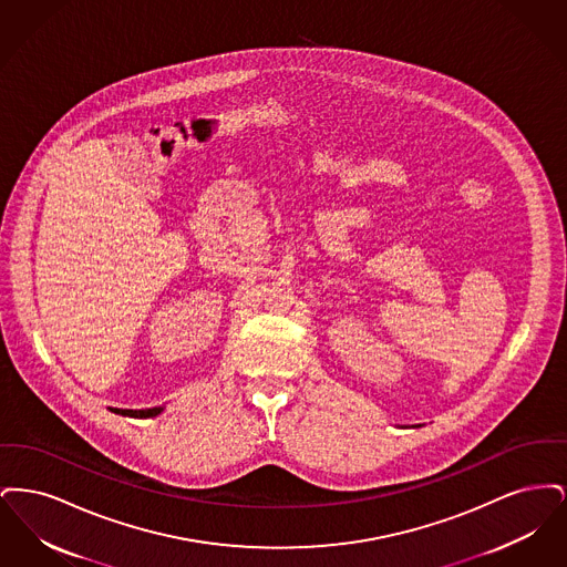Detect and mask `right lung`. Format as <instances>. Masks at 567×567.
Here are the masks:
<instances>
[{
    "label": "right lung",
    "mask_w": 567,
    "mask_h": 567,
    "mask_svg": "<svg viewBox=\"0 0 567 567\" xmlns=\"http://www.w3.org/2000/svg\"><path fill=\"white\" fill-rule=\"evenodd\" d=\"M112 412L116 414H123V416H137V419H148V416H157L162 414V405L159 408H148V410H123V408H110Z\"/></svg>",
    "instance_id": "add662e5"
}]
</instances>
